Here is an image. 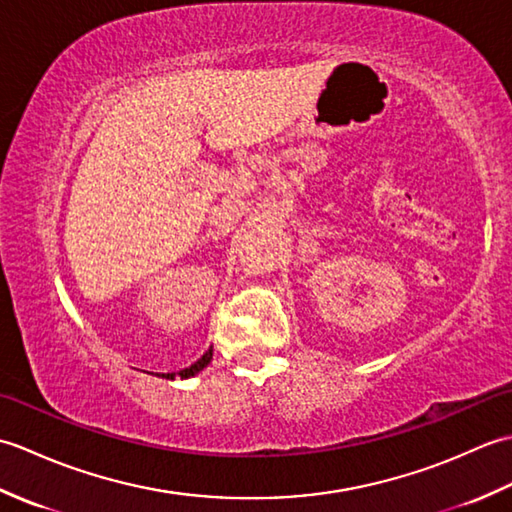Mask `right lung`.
<instances>
[{"mask_svg":"<svg viewBox=\"0 0 512 512\" xmlns=\"http://www.w3.org/2000/svg\"><path fill=\"white\" fill-rule=\"evenodd\" d=\"M211 358H213V350H209V352H204L202 354V358H198V361H195L191 367H184V369H180V372H171V374H162V378H167V380H173L176 376H180L182 380L184 378H193L195 374H200L202 369L211 363Z\"/></svg>","mask_w":512,"mask_h":512,"instance_id":"right-lung-1","label":"right lung"}]
</instances>
